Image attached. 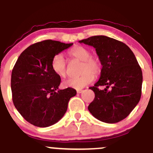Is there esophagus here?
<instances>
[{"mask_svg":"<svg viewBox=\"0 0 153 153\" xmlns=\"http://www.w3.org/2000/svg\"><path fill=\"white\" fill-rule=\"evenodd\" d=\"M82 92V90H77V93H78V94H81Z\"/></svg>","mask_w":153,"mask_h":153,"instance_id":"34e87169","label":"esophagus"}]
</instances>
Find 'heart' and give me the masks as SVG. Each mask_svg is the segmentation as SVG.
I'll list each match as a JSON object with an SVG mask.
<instances>
[{
  "mask_svg": "<svg viewBox=\"0 0 153 153\" xmlns=\"http://www.w3.org/2000/svg\"><path fill=\"white\" fill-rule=\"evenodd\" d=\"M68 54L73 59L81 61L80 73L81 75L77 78H70L62 82L65 88H71L80 90L91 83L94 76H98L102 71V64L98 57L91 55V51L85 47H73L68 51ZM52 70L56 75L61 78L67 74V61L62 54H57L54 56L51 62Z\"/></svg>",
  "mask_w": 153,
  "mask_h": 153,
  "instance_id": "obj_1",
  "label": "heart"
}]
</instances>
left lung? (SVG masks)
Listing matches in <instances>:
<instances>
[{
	"label": "left lung",
	"mask_w": 153,
	"mask_h": 153,
	"mask_svg": "<svg viewBox=\"0 0 153 153\" xmlns=\"http://www.w3.org/2000/svg\"><path fill=\"white\" fill-rule=\"evenodd\" d=\"M79 42L94 47L103 66L99 81L90 87L95 98L88 107L89 111L103 122H120L141 98L143 73L134 53L124 43L102 35ZM101 85H107L104 90L97 88Z\"/></svg>",
	"instance_id": "8db88e82"
}]
</instances>
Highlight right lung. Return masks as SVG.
I'll return each mask as SVG.
<instances>
[{
    "label": "right lung",
    "mask_w": 153,
    "mask_h": 153,
    "mask_svg": "<svg viewBox=\"0 0 153 153\" xmlns=\"http://www.w3.org/2000/svg\"><path fill=\"white\" fill-rule=\"evenodd\" d=\"M54 40L31 45L17 59L11 73L13 104L28 122L39 127H50L62 119L69 100L76 95L71 88L59 90L60 77L52 70L55 54L71 47Z\"/></svg>",
    "instance_id": "right-lung-1"
}]
</instances>
